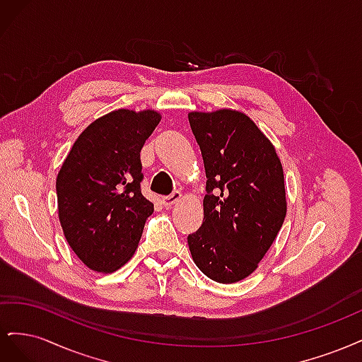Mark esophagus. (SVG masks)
Returning <instances> with one entry per match:
<instances>
[{
    "mask_svg": "<svg viewBox=\"0 0 362 362\" xmlns=\"http://www.w3.org/2000/svg\"><path fill=\"white\" fill-rule=\"evenodd\" d=\"M181 198H182L181 192H173L172 194L164 196V198H161V202H163L164 206H172L175 204H178L181 201Z\"/></svg>",
    "mask_w": 362,
    "mask_h": 362,
    "instance_id": "34e87169",
    "label": "esophagus"
}]
</instances>
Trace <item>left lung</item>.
<instances>
[{
    "instance_id": "1",
    "label": "left lung",
    "mask_w": 362,
    "mask_h": 362,
    "mask_svg": "<svg viewBox=\"0 0 362 362\" xmlns=\"http://www.w3.org/2000/svg\"><path fill=\"white\" fill-rule=\"evenodd\" d=\"M189 122L206 175L204 222L187 237L190 254L204 275L233 284L258 267L286 218L282 164L242 112H192Z\"/></svg>"
}]
</instances>
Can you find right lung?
I'll return each mask as SVG.
<instances>
[{"label": "right lung", "mask_w": 362, "mask_h": 362, "mask_svg": "<svg viewBox=\"0 0 362 362\" xmlns=\"http://www.w3.org/2000/svg\"><path fill=\"white\" fill-rule=\"evenodd\" d=\"M161 115L119 108L75 140L57 175L59 218L84 264L112 273L134 255L154 204L141 194L140 151Z\"/></svg>", "instance_id": "add662e5"}]
</instances>
